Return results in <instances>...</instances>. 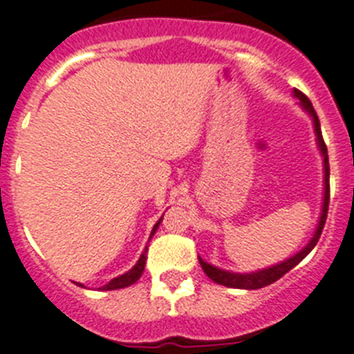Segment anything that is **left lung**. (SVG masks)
<instances>
[{
  "instance_id": "obj_1",
  "label": "left lung",
  "mask_w": 354,
  "mask_h": 354,
  "mask_svg": "<svg viewBox=\"0 0 354 354\" xmlns=\"http://www.w3.org/2000/svg\"><path fill=\"white\" fill-rule=\"evenodd\" d=\"M294 96L301 101V104L305 106L306 112L310 113L313 118V126H315V135H317V142L319 147H321V153L324 156V205H322V214H321V221H319V226H317V232L313 235L312 241L308 242L306 248L299 251L297 254H294L292 258L285 260V262L278 263L274 267H269V269H263V270H258V272H251V274H236V272H228V270H223V269H217V267L210 266V263L203 262L201 258H199V263H201L203 270H205V274L215 281V283L224 285V287H232V288H248V290H254V288H262L267 287V285L274 283L276 279H279L283 274H287L288 270L292 267H296L297 263L310 253V251L315 248V244L319 242L321 239V233L322 228H324V223H326V217H328V205H330V164H328V147H326L324 139H322V133H321V122H319L317 113L313 110L312 103H310L308 97L303 94L301 91L294 88Z\"/></svg>"
}]
</instances>
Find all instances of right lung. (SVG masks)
<instances>
[{
    "label": "right lung",
    "instance_id": "1",
    "mask_svg": "<svg viewBox=\"0 0 354 354\" xmlns=\"http://www.w3.org/2000/svg\"><path fill=\"white\" fill-rule=\"evenodd\" d=\"M160 221H162V219H160ZM160 221L155 224V228H153V232H151V236H153V233L156 232V228H158ZM146 251H147V248H146ZM146 251L140 254L139 262L135 263L133 269L128 270L126 274L113 278L112 281H109V283L104 285V287H101V290H115V288H124V287H130V285H133L135 281H137V279H139L140 276H142V272H144V266H146Z\"/></svg>",
    "mask_w": 354,
    "mask_h": 354
}]
</instances>
